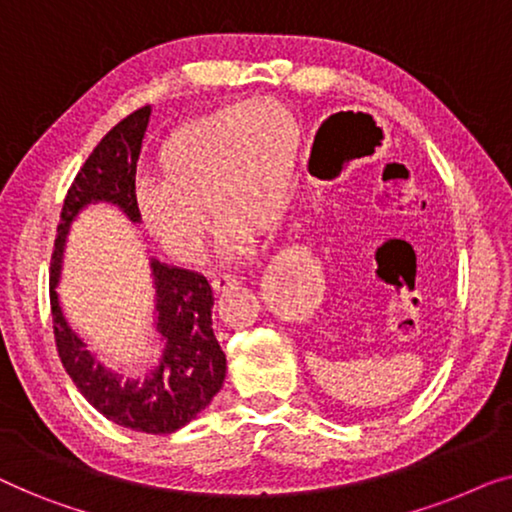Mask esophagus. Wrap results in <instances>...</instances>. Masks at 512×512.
<instances>
[{"label":"esophagus","instance_id":"obj_1","mask_svg":"<svg viewBox=\"0 0 512 512\" xmlns=\"http://www.w3.org/2000/svg\"><path fill=\"white\" fill-rule=\"evenodd\" d=\"M235 284H240V279H237L235 275H219V277L212 279V289L216 293H223V291L233 289Z\"/></svg>","mask_w":512,"mask_h":512}]
</instances>
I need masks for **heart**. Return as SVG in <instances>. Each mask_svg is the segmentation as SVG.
Segmentation results:
<instances>
[{
    "label": "heart",
    "mask_w": 512,
    "mask_h": 512,
    "mask_svg": "<svg viewBox=\"0 0 512 512\" xmlns=\"http://www.w3.org/2000/svg\"><path fill=\"white\" fill-rule=\"evenodd\" d=\"M298 158V125L279 104L219 111L167 139L158 156L160 179H142L135 200L144 226L179 263L205 256L209 219L223 223L228 254L270 233L289 207Z\"/></svg>",
    "instance_id": "1"
}]
</instances>
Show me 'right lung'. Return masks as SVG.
<instances>
[{"mask_svg":"<svg viewBox=\"0 0 512 512\" xmlns=\"http://www.w3.org/2000/svg\"><path fill=\"white\" fill-rule=\"evenodd\" d=\"M149 118L151 107H142L114 125L67 191L51 258V312L62 366L97 412L132 431L174 433L212 403L226 380V354L212 328L214 296L207 277L149 258L156 289L153 328L163 349L142 377H123L97 361L86 340L69 326L55 291L69 228L88 205L107 202L132 223H142L135 174Z\"/></svg>","mask_w":512,"mask_h":512,"instance_id":"right-lung-1","label":"right lung"}]
</instances>
